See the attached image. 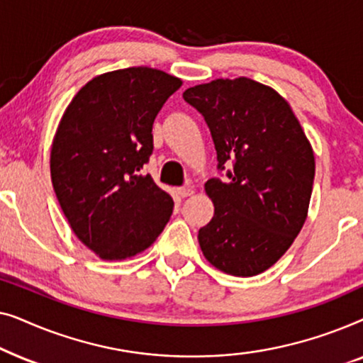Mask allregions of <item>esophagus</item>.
Masks as SVG:
<instances>
[{
  "instance_id": "1",
  "label": "esophagus",
  "mask_w": 363,
  "mask_h": 363,
  "mask_svg": "<svg viewBox=\"0 0 363 363\" xmlns=\"http://www.w3.org/2000/svg\"><path fill=\"white\" fill-rule=\"evenodd\" d=\"M177 193H178V195H180L182 198H186V196L193 195V188H191L190 185H186V186H180V188H177Z\"/></svg>"
}]
</instances>
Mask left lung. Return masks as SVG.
<instances>
[{"label": "left lung", "instance_id": "left-lung-1", "mask_svg": "<svg viewBox=\"0 0 363 363\" xmlns=\"http://www.w3.org/2000/svg\"><path fill=\"white\" fill-rule=\"evenodd\" d=\"M183 99L205 118L218 170L205 190L215 215L198 231L201 251L231 276H256L299 235L314 185V152L299 121L274 89L247 77L190 87Z\"/></svg>", "mask_w": 363, "mask_h": 363}]
</instances>
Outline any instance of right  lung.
Wrapping results in <instances>:
<instances>
[{
    "label": "right lung",
    "mask_w": 363,
    "mask_h": 363,
    "mask_svg": "<svg viewBox=\"0 0 363 363\" xmlns=\"http://www.w3.org/2000/svg\"><path fill=\"white\" fill-rule=\"evenodd\" d=\"M182 81L128 67L89 81L69 104L51 148V178L64 216L99 257L147 250L170 220L173 200L142 168L157 113Z\"/></svg>",
    "instance_id": "right-lung-1"
}]
</instances>
